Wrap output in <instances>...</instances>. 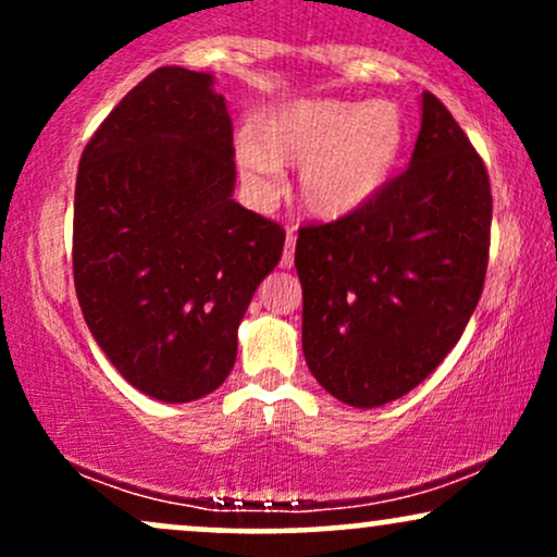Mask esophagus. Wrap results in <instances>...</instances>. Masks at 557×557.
<instances>
[{"instance_id": "1", "label": "esophagus", "mask_w": 557, "mask_h": 557, "mask_svg": "<svg viewBox=\"0 0 557 557\" xmlns=\"http://www.w3.org/2000/svg\"><path fill=\"white\" fill-rule=\"evenodd\" d=\"M296 264V233H287V238H285V251H283V259H280V267H283V270H290V267Z\"/></svg>"}]
</instances>
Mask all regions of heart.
Instances as JSON below:
<instances>
[{"label":"heart","instance_id":"b5f03b06","mask_svg":"<svg viewBox=\"0 0 557 557\" xmlns=\"http://www.w3.org/2000/svg\"><path fill=\"white\" fill-rule=\"evenodd\" d=\"M403 117L393 101L306 99L280 107L238 140L243 183L272 196L280 164L300 168L298 198L319 220L356 214L385 188L403 154Z\"/></svg>","mask_w":557,"mask_h":557}]
</instances>
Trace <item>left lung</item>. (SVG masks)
I'll return each instance as SVG.
<instances>
[{
	"label": "left lung",
	"instance_id": "1",
	"mask_svg": "<svg viewBox=\"0 0 557 557\" xmlns=\"http://www.w3.org/2000/svg\"><path fill=\"white\" fill-rule=\"evenodd\" d=\"M492 194L482 157L437 96L421 94L411 164L372 203L298 230L304 356L337 400L411 393L461 341L484 287Z\"/></svg>",
	"mask_w": 557,
	"mask_h": 557
}]
</instances>
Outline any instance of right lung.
<instances>
[{
  "label": "right lung",
  "instance_id": "add662e5",
  "mask_svg": "<svg viewBox=\"0 0 557 557\" xmlns=\"http://www.w3.org/2000/svg\"><path fill=\"white\" fill-rule=\"evenodd\" d=\"M233 123L214 75L159 67L83 149L73 277L94 341L149 398L227 380L238 324L285 230L233 198Z\"/></svg>",
  "mask_w": 557,
  "mask_h": 557
}]
</instances>
